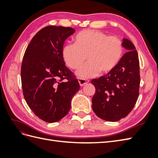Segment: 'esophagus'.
<instances>
[{
    "instance_id": "obj_1",
    "label": "esophagus",
    "mask_w": 158,
    "mask_h": 158,
    "mask_svg": "<svg viewBox=\"0 0 158 158\" xmlns=\"http://www.w3.org/2000/svg\"><path fill=\"white\" fill-rule=\"evenodd\" d=\"M78 82H79V84H80V85H81V86H83L84 85L86 84L87 83H88L89 82V80L81 78H78Z\"/></svg>"
}]
</instances>
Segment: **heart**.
Here are the masks:
<instances>
[{
	"label": "heart",
	"mask_w": 158,
	"mask_h": 158,
	"mask_svg": "<svg viewBox=\"0 0 158 158\" xmlns=\"http://www.w3.org/2000/svg\"><path fill=\"white\" fill-rule=\"evenodd\" d=\"M74 44H66L62 51L65 64L83 78H92L100 72L107 73L116 67L121 60L123 45L116 36H109L98 30H84L74 37Z\"/></svg>",
	"instance_id": "1"
}]
</instances>
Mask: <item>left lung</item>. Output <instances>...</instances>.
Returning <instances> with one entry per match:
<instances>
[{
  "instance_id": "8db88e82",
  "label": "left lung",
  "mask_w": 158,
  "mask_h": 158,
  "mask_svg": "<svg viewBox=\"0 0 158 158\" xmlns=\"http://www.w3.org/2000/svg\"><path fill=\"white\" fill-rule=\"evenodd\" d=\"M123 45L128 52L111 71L91 83L95 88L92 109L96 115L107 121L126 117L135 107L139 95L140 63L132 43L124 39Z\"/></svg>"
}]
</instances>
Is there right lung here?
<instances>
[{
  "instance_id": "obj_1",
  "label": "right lung",
  "mask_w": 158,
  "mask_h": 158,
  "mask_svg": "<svg viewBox=\"0 0 158 158\" xmlns=\"http://www.w3.org/2000/svg\"><path fill=\"white\" fill-rule=\"evenodd\" d=\"M74 32L70 27H44L33 37L23 56V97L33 113L47 123L59 121L67 114L72 98L80 89L62 56L65 40Z\"/></svg>"
}]
</instances>
